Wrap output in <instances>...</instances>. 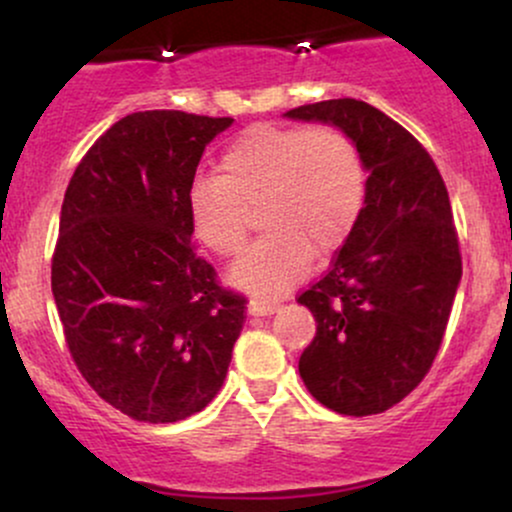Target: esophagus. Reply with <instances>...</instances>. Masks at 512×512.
Masks as SVG:
<instances>
[{"label":"esophagus","instance_id":"1","mask_svg":"<svg viewBox=\"0 0 512 512\" xmlns=\"http://www.w3.org/2000/svg\"><path fill=\"white\" fill-rule=\"evenodd\" d=\"M248 310L250 315H257V317L274 315L276 310H279V301H260V298H255V301H250Z\"/></svg>","mask_w":512,"mask_h":512}]
</instances>
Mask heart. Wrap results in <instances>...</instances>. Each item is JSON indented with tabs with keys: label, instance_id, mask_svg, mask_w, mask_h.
Instances as JSON below:
<instances>
[{
	"label": "heart",
	"instance_id": "1",
	"mask_svg": "<svg viewBox=\"0 0 512 512\" xmlns=\"http://www.w3.org/2000/svg\"><path fill=\"white\" fill-rule=\"evenodd\" d=\"M366 166L337 127L255 125L221 156V173L199 175L187 190L192 236L216 257L243 252L250 207L262 204L269 228L231 269V281L262 298L301 279L310 255H330L354 233L366 204Z\"/></svg>",
	"mask_w": 512,
	"mask_h": 512
}]
</instances>
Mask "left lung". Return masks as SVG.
I'll list each match as a JSON object with an SVG mask.
<instances>
[{
    "label": "left lung",
    "mask_w": 512,
    "mask_h": 512,
    "mask_svg": "<svg viewBox=\"0 0 512 512\" xmlns=\"http://www.w3.org/2000/svg\"><path fill=\"white\" fill-rule=\"evenodd\" d=\"M284 117L342 129L368 170L354 233L298 296L317 322L298 373L327 409L380 414L424 380L448 327L462 279L448 190L424 146L373 105L337 98Z\"/></svg>",
    "instance_id": "obj_1"
}]
</instances>
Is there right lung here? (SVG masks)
Segmentation results:
<instances>
[{"label": "right lung", "instance_id": "obj_1", "mask_svg": "<svg viewBox=\"0 0 512 512\" xmlns=\"http://www.w3.org/2000/svg\"><path fill=\"white\" fill-rule=\"evenodd\" d=\"M233 117L144 110L76 166L52 255V296L86 383L122 414L173 424L226 380L245 298L192 248L187 190Z\"/></svg>", "mask_w": 512, "mask_h": 512}]
</instances>
